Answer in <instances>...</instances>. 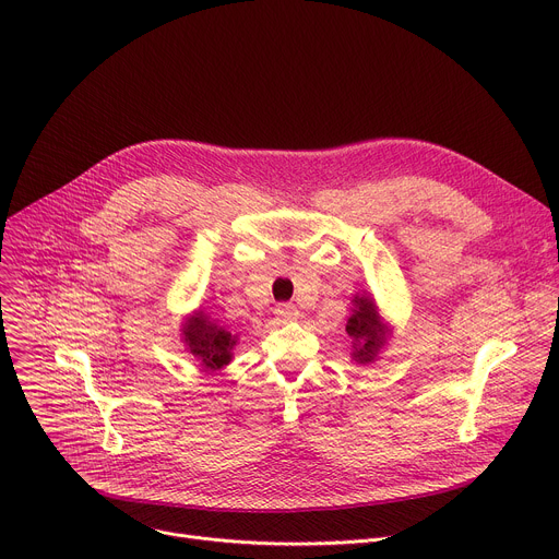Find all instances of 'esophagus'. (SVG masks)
Listing matches in <instances>:
<instances>
[{"label": "esophagus", "mask_w": 559, "mask_h": 559, "mask_svg": "<svg viewBox=\"0 0 559 559\" xmlns=\"http://www.w3.org/2000/svg\"><path fill=\"white\" fill-rule=\"evenodd\" d=\"M274 313H276V318H278L281 322H292V320L298 318V309H296V305H292V302H281V305H276Z\"/></svg>", "instance_id": "34e87169"}]
</instances>
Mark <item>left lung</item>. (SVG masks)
Listing matches in <instances>:
<instances>
[{
    "instance_id": "left-lung-1",
    "label": "left lung",
    "mask_w": 559,
    "mask_h": 559,
    "mask_svg": "<svg viewBox=\"0 0 559 559\" xmlns=\"http://www.w3.org/2000/svg\"><path fill=\"white\" fill-rule=\"evenodd\" d=\"M350 302L353 307L346 320V333L353 340L350 357L357 364H370L380 357L382 348L389 344L393 326L382 318L380 307L370 294H355Z\"/></svg>"
}]
</instances>
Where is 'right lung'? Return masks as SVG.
Returning a JSON list of instances; mask_svg holds the SVG:
<instances>
[{"label":"right lung","instance_id":"obj_1","mask_svg":"<svg viewBox=\"0 0 559 559\" xmlns=\"http://www.w3.org/2000/svg\"><path fill=\"white\" fill-rule=\"evenodd\" d=\"M179 331L186 350L195 355L206 370H219L233 361V348L239 337L215 322L204 309L186 316Z\"/></svg>","mask_w":559,"mask_h":559}]
</instances>
